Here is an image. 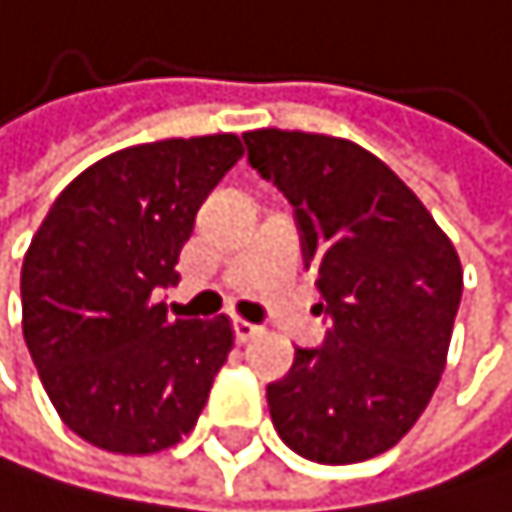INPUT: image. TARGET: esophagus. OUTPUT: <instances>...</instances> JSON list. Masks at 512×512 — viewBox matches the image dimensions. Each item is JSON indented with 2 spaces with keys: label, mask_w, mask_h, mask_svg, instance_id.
<instances>
[{
  "label": "esophagus",
  "mask_w": 512,
  "mask_h": 512,
  "mask_svg": "<svg viewBox=\"0 0 512 512\" xmlns=\"http://www.w3.org/2000/svg\"><path fill=\"white\" fill-rule=\"evenodd\" d=\"M233 332H236V342L239 345H245V342H251L254 339V335H258L261 332V326H254V323H248V320H233Z\"/></svg>",
  "instance_id": "obj_1"
}]
</instances>
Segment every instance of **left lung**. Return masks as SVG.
I'll use <instances>...</instances> for the list:
<instances>
[{"mask_svg":"<svg viewBox=\"0 0 512 512\" xmlns=\"http://www.w3.org/2000/svg\"><path fill=\"white\" fill-rule=\"evenodd\" d=\"M248 164L289 198L304 267L329 320L317 348L267 385L286 445L317 463L370 460L410 432L441 379L463 270L398 177L367 149L320 133H245Z\"/></svg>","mask_w":512,"mask_h":512,"instance_id":"obj_1","label":"left lung"}]
</instances>
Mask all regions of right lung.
I'll use <instances>...</instances> for the list:
<instances>
[{
	"instance_id": "add662e5",
	"label": "right lung",
	"mask_w": 512,
	"mask_h": 512,
	"mask_svg": "<svg viewBox=\"0 0 512 512\" xmlns=\"http://www.w3.org/2000/svg\"><path fill=\"white\" fill-rule=\"evenodd\" d=\"M242 158L233 133L114 152L67 186L21 267L24 342L67 429L111 454H155L192 432L233 326L167 320L195 214Z\"/></svg>"
}]
</instances>
